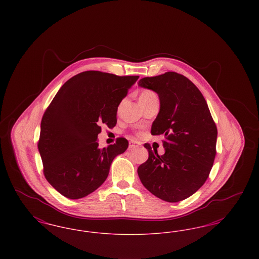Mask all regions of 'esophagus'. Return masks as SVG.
I'll return each mask as SVG.
<instances>
[{
    "instance_id": "1",
    "label": "esophagus",
    "mask_w": 259,
    "mask_h": 259,
    "mask_svg": "<svg viewBox=\"0 0 259 259\" xmlns=\"http://www.w3.org/2000/svg\"><path fill=\"white\" fill-rule=\"evenodd\" d=\"M139 143L138 142H135V141H130L129 142V148H135L137 147H139Z\"/></svg>"
}]
</instances>
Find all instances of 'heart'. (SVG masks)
Returning <instances> with one entry per match:
<instances>
[{
	"label": "heart",
	"instance_id": "1",
	"mask_svg": "<svg viewBox=\"0 0 259 259\" xmlns=\"http://www.w3.org/2000/svg\"><path fill=\"white\" fill-rule=\"evenodd\" d=\"M154 95H155V94H154L153 92H151V91H149V90H145V91H143V92L141 93L140 98L139 99L148 98V97H151V96H154Z\"/></svg>",
	"mask_w": 259,
	"mask_h": 259
}]
</instances>
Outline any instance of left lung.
I'll use <instances>...</instances> for the list:
<instances>
[{
  "mask_svg": "<svg viewBox=\"0 0 259 259\" xmlns=\"http://www.w3.org/2000/svg\"><path fill=\"white\" fill-rule=\"evenodd\" d=\"M138 85L157 93L160 110L151 134L163 135L165 153L149 144L148 159L138 175L154 196L170 203L194 194L205 184L215 157L218 129L202 93L187 77L175 72L144 77Z\"/></svg>",
  "mask_w": 259,
  "mask_h": 259,
  "instance_id": "left-lung-1",
  "label": "left lung"
}]
</instances>
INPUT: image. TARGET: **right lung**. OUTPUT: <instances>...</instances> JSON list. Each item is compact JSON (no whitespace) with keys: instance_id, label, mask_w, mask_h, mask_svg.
Returning a JSON list of instances; mask_svg holds the SVG:
<instances>
[{"instance_id":"right-lung-1","label":"right lung","mask_w":259,"mask_h":259,"mask_svg":"<svg viewBox=\"0 0 259 259\" xmlns=\"http://www.w3.org/2000/svg\"><path fill=\"white\" fill-rule=\"evenodd\" d=\"M138 75L118 76L99 71L76 74L64 83L45 112L37 144L48 182L60 194L79 199L107 180L111 162L128 141L100 148L101 126H115L117 107Z\"/></svg>"}]
</instances>
